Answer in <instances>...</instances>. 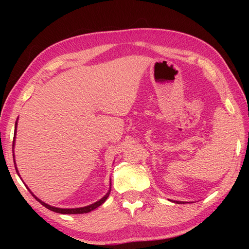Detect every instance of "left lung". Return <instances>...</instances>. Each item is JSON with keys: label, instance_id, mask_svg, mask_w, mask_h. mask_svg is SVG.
Masks as SVG:
<instances>
[{"label": "left lung", "instance_id": "left-lung-1", "mask_svg": "<svg viewBox=\"0 0 249 249\" xmlns=\"http://www.w3.org/2000/svg\"><path fill=\"white\" fill-rule=\"evenodd\" d=\"M176 202H178V203H179V202H180V201H179V202H178V201H176Z\"/></svg>", "mask_w": 249, "mask_h": 249}]
</instances>
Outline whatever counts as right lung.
I'll return each instance as SVG.
<instances>
[{"mask_svg":"<svg viewBox=\"0 0 249 249\" xmlns=\"http://www.w3.org/2000/svg\"><path fill=\"white\" fill-rule=\"evenodd\" d=\"M17 124H18V122L16 123V131H14V137H13V144H12V149H13V146H14V139H16V133H17ZM16 162V161H14ZM16 164V163H14ZM17 172H18V169H17ZM19 176V175H18ZM30 191V190H29ZM31 192V191H30ZM31 194L33 195V196L35 197V199L37 200V201H39L41 205L43 206V207H46L47 209H49V210H51V211H53V212H56V213H60V214H84V213H88V212H90V211H92V210H94V209H96L97 207H100L102 203H104L105 202V200H106L107 198H108V196H109V194H110V190H109V192L105 195V196L102 198V199H100L99 201H96V202H94V203H92V205H90V206H87V207H84V208H77V209H60V208H55V207H52V206H49L48 203H46V202H43V201H41L39 198H37L35 195L31 192Z\"/></svg>","mask_w":249,"mask_h":249,"instance_id":"1","label":"right lung"}]
</instances>
